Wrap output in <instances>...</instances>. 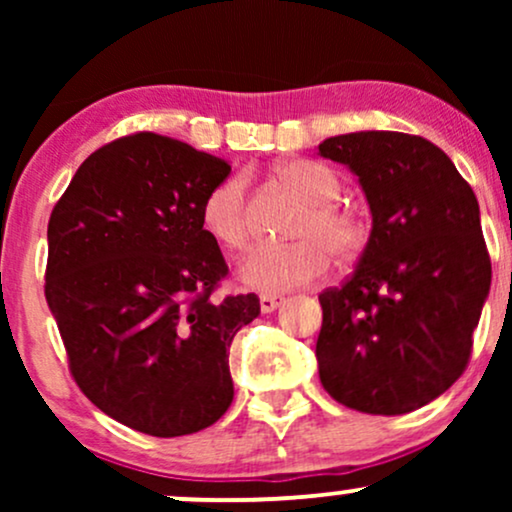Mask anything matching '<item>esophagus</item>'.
<instances>
[{
	"label": "esophagus",
	"instance_id": "obj_1",
	"mask_svg": "<svg viewBox=\"0 0 512 512\" xmlns=\"http://www.w3.org/2000/svg\"><path fill=\"white\" fill-rule=\"evenodd\" d=\"M281 303H284V296H276V293H264V296H260L262 313H274Z\"/></svg>",
	"mask_w": 512,
	"mask_h": 512
}]
</instances>
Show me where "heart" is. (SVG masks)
<instances>
[{"mask_svg":"<svg viewBox=\"0 0 512 512\" xmlns=\"http://www.w3.org/2000/svg\"><path fill=\"white\" fill-rule=\"evenodd\" d=\"M276 180L296 192L308 207L291 228V245H264L240 264V279L250 289L281 293L320 279L330 267V252L337 260H351L366 243V226L354 209L339 202L342 180L332 168L308 158L279 163ZM202 226L221 248L240 252L250 245L248 182L243 175H228L204 197Z\"/></svg>","mask_w":512,"mask_h":512,"instance_id":"heart-1","label":"heart"}]
</instances>
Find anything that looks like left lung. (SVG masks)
<instances>
[{
  "instance_id": "8db88e82",
  "label": "left lung",
  "mask_w": 512,
  "mask_h": 512,
  "mask_svg": "<svg viewBox=\"0 0 512 512\" xmlns=\"http://www.w3.org/2000/svg\"><path fill=\"white\" fill-rule=\"evenodd\" d=\"M317 151L356 175L373 216L354 274L320 293V383L363 414H407L443 395L472 354L491 289L479 202L424 137L373 129Z\"/></svg>"
}]
</instances>
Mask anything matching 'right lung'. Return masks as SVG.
<instances>
[{"mask_svg": "<svg viewBox=\"0 0 512 512\" xmlns=\"http://www.w3.org/2000/svg\"><path fill=\"white\" fill-rule=\"evenodd\" d=\"M223 158L154 132L81 163L48 223L45 298L76 385L110 419L156 438L197 433L233 402L228 349L260 298L226 296L204 197Z\"/></svg>", "mask_w": 512, "mask_h": 512, "instance_id": "1", "label": "right lung"}]
</instances>
